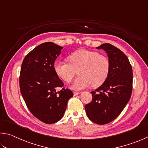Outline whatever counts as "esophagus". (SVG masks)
Wrapping results in <instances>:
<instances>
[{
  "instance_id": "34e87169",
  "label": "esophagus",
  "mask_w": 148,
  "mask_h": 148,
  "mask_svg": "<svg viewBox=\"0 0 148 148\" xmlns=\"http://www.w3.org/2000/svg\"><path fill=\"white\" fill-rule=\"evenodd\" d=\"M79 94H80V92H74V95H79Z\"/></svg>"
}]
</instances>
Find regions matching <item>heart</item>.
I'll use <instances>...</instances> for the list:
<instances>
[{
	"instance_id": "obj_1",
	"label": "heart",
	"mask_w": 148,
	"mask_h": 148,
	"mask_svg": "<svg viewBox=\"0 0 148 148\" xmlns=\"http://www.w3.org/2000/svg\"><path fill=\"white\" fill-rule=\"evenodd\" d=\"M69 63L56 61L54 70L61 79L70 83L76 76H78L71 86L74 90H82L92 85L97 87L105 82L110 69V63L106 56L96 51L79 49L68 57Z\"/></svg>"
}]
</instances>
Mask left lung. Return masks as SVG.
<instances>
[{
  "mask_svg": "<svg viewBox=\"0 0 148 148\" xmlns=\"http://www.w3.org/2000/svg\"><path fill=\"white\" fill-rule=\"evenodd\" d=\"M96 49L106 52L110 69L105 82L91 92L92 101L85 108L92 122L105 124L116 119L128 103L132 92L133 71L128 57L116 47L103 43Z\"/></svg>",
  "mask_w": 148,
  "mask_h": 148,
  "instance_id": "obj_1",
  "label": "left lung"
}]
</instances>
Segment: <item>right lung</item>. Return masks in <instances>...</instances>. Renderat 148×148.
<instances>
[{
	"label": "right lung",
	"mask_w": 148,
	"mask_h": 148,
	"mask_svg": "<svg viewBox=\"0 0 148 148\" xmlns=\"http://www.w3.org/2000/svg\"><path fill=\"white\" fill-rule=\"evenodd\" d=\"M62 47L48 42L33 49L23 60L20 88L28 109L46 124L58 122L64 115L68 100L73 96L54 70V64Z\"/></svg>",
	"instance_id": "add662e5"
}]
</instances>
